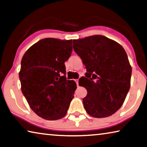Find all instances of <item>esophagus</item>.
<instances>
[{"instance_id": "obj_1", "label": "esophagus", "mask_w": 147, "mask_h": 147, "mask_svg": "<svg viewBox=\"0 0 147 147\" xmlns=\"http://www.w3.org/2000/svg\"><path fill=\"white\" fill-rule=\"evenodd\" d=\"M74 81H75V82H76V85H77V86H78V79H76V80H74Z\"/></svg>"}]
</instances>
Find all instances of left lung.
<instances>
[{"instance_id":"obj_1","label":"left lung","mask_w":147,"mask_h":147,"mask_svg":"<svg viewBox=\"0 0 147 147\" xmlns=\"http://www.w3.org/2000/svg\"><path fill=\"white\" fill-rule=\"evenodd\" d=\"M73 49L87 73L79 85L87 90L84 109L94 118L113 115L124 103L130 88L131 67L124 48L102 35L73 40Z\"/></svg>"}]
</instances>
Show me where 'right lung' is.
<instances>
[{"mask_svg": "<svg viewBox=\"0 0 147 147\" xmlns=\"http://www.w3.org/2000/svg\"><path fill=\"white\" fill-rule=\"evenodd\" d=\"M73 51L72 40L47 38L25 53L19 77L21 89L31 109L44 119L56 120L66 115L76 84L67 80L65 62Z\"/></svg>", "mask_w": 147, "mask_h": 147, "instance_id": "obj_1", "label": "right lung"}]
</instances>
